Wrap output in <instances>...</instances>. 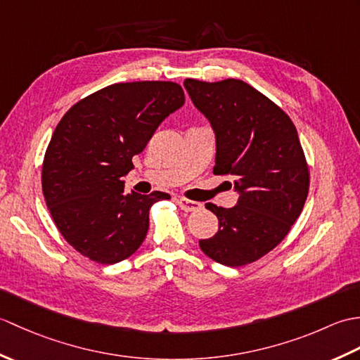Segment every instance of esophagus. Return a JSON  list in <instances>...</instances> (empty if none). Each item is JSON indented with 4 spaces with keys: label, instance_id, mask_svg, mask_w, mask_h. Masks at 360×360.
<instances>
[{
    "label": "esophagus",
    "instance_id": "obj_1",
    "mask_svg": "<svg viewBox=\"0 0 360 360\" xmlns=\"http://www.w3.org/2000/svg\"><path fill=\"white\" fill-rule=\"evenodd\" d=\"M178 204H179V207H181L182 210H186V212H198V210H200V209L202 207L201 202L187 200V198H179Z\"/></svg>",
    "mask_w": 360,
    "mask_h": 360
}]
</instances>
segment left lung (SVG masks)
Listing matches in <instances>:
<instances>
[{
  "label": "left lung",
  "instance_id": "8db88e82",
  "mask_svg": "<svg viewBox=\"0 0 360 360\" xmlns=\"http://www.w3.org/2000/svg\"><path fill=\"white\" fill-rule=\"evenodd\" d=\"M193 105L215 131L213 173L232 176L238 192L231 209L207 202L218 232L200 240L205 255L238 267L257 262L285 238L300 217L309 190V168L288 114L246 82L186 79Z\"/></svg>",
  "mask_w": 360,
  "mask_h": 360
}]
</instances>
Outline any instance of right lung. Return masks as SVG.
<instances>
[{
	"label": "right lung",
	"mask_w": 360,
	"mask_h": 360,
	"mask_svg": "<svg viewBox=\"0 0 360 360\" xmlns=\"http://www.w3.org/2000/svg\"><path fill=\"white\" fill-rule=\"evenodd\" d=\"M186 102L173 82H129L71 106L46 150L41 186L60 233L96 263L131 257L148 232L150 207L170 195L125 193V174L165 117Z\"/></svg>",
	"instance_id": "1"
}]
</instances>
